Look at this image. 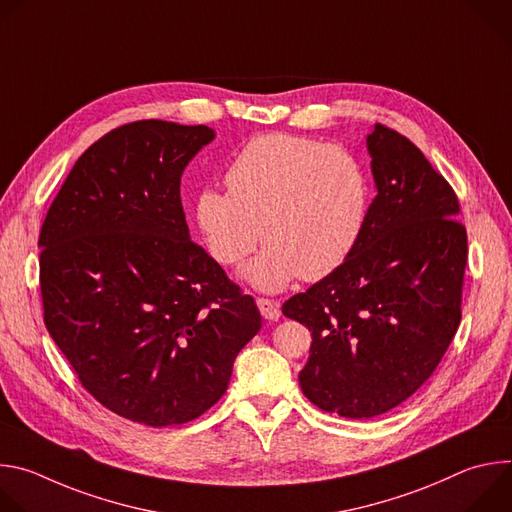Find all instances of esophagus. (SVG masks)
<instances>
[{"label": "esophagus", "mask_w": 512, "mask_h": 512, "mask_svg": "<svg viewBox=\"0 0 512 512\" xmlns=\"http://www.w3.org/2000/svg\"><path fill=\"white\" fill-rule=\"evenodd\" d=\"M257 306H259V312L265 320H279L281 318V306H279L277 300L257 298Z\"/></svg>", "instance_id": "1"}]
</instances>
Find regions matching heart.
<instances>
[{
	"instance_id": "b5f03b06",
	"label": "heart",
	"mask_w": 512,
	"mask_h": 512,
	"mask_svg": "<svg viewBox=\"0 0 512 512\" xmlns=\"http://www.w3.org/2000/svg\"><path fill=\"white\" fill-rule=\"evenodd\" d=\"M225 182L229 192H198L196 227L221 265L241 263L263 235L267 247L243 273L265 291L336 271L369 221L367 168L342 145L314 137L273 131L249 139Z\"/></svg>"
}]
</instances>
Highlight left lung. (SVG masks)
I'll return each instance as SVG.
<instances>
[{
  "label": "left lung",
  "mask_w": 512,
  "mask_h": 512,
  "mask_svg": "<svg viewBox=\"0 0 512 512\" xmlns=\"http://www.w3.org/2000/svg\"><path fill=\"white\" fill-rule=\"evenodd\" d=\"M367 148L377 196L356 249L281 308L312 332L304 395L350 419L387 413L431 377L462 320L468 259L458 196L417 145L377 123Z\"/></svg>",
  "instance_id": "1"
}]
</instances>
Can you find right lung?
<instances>
[{"label":"right lung","instance_id":"add662e5","mask_svg":"<svg viewBox=\"0 0 512 512\" xmlns=\"http://www.w3.org/2000/svg\"><path fill=\"white\" fill-rule=\"evenodd\" d=\"M206 125L145 119L77 160L40 229L44 324L81 385L152 427L200 417L229 387L261 314L190 241L180 178Z\"/></svg>","mask_w":512,"mask_h":512}]
</instances>
